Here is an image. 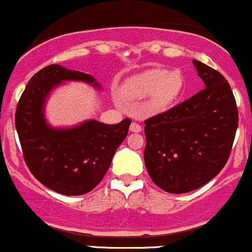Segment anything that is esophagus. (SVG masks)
Masks as SVG:
<instances>
[{
  "label": "esophagus",
  "mask_w": 252,
  "mask_h": 252,
  "mask_svg": "<svg viewBox=\"0 0 252 252\" xmlns=\"http://www.w3.org/2000/svg\"><path fill=\"white\" fill-rule=\"evenodd\" d=\"M129 131L132 132H136V133H138V132L142 131V127L138 125V124L136 123H132L131 126H129Z\"/></svg>",
  "instance_id": "1"
}]
</instances>
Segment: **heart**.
<instances>
[{"instance_id": "b5f03b06", "label": "heart", "mask_w": 252, "mask_h": 252, "mask_svg": "<svg viewBox=\"0 0 252 252\" xmlns=\"http://www.w3.org/2000/svg\"><path fill=\"white\" fill-rule=\"evenodd\" d=\"M184 89V78L180 72L152 68L131 77L121 88V94L128 101H139L148 98L147 111L159 114L168 110L180 98ZM121 103V100H118Z\"/></svg>"}]
</instances>
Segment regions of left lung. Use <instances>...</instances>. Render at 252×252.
Segmentation results:
<instances>
[{"label":"left lung","mask_w":252,"mask_h":252,"mask_svg":"<svg viewBox=\"0 0 252 252\" xmlns=\"http://www.w3.org/2000/svg\"><path fill=\"white\" fill-rule=\"evenodd\" d=\"M205 89L144 121V164L158 188L170 193L197 190L228 161L238 128V108L226 79L193 60Z\"/></svg>","instance_id":"obj_1"}]
</instances>
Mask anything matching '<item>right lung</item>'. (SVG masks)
<instances>
[{
  "label": "right lung",
  "mask_w": 252,
  "mask_h": 252,
  "mask_svg": "<svg viewBox=\"0 0 252 252\" xmlns=\"http://www.w3.org/2000/svg\"><path fill=\"white\" fill-rule=\"evenodd\" d=\"M64 82H83L96 89L91 74L50 64L34 74L19 99L16 128L24 160L44 186L66 196L93 190L110 168L116 149L127 137L131 120L115 125L86 120L72 127H54L45 116L52 91Z\"/></svg>",
  "instance_id": "right-lung-1"
}]
</instances>
